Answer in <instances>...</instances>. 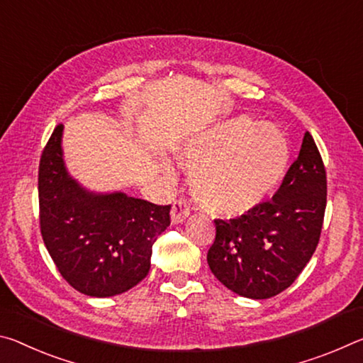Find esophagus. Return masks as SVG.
Returning a JSON list of instances; mask_svg holds the SVG:
<instances>
[{"mask_svg": "<svg viewBox=\"0 0 363 363\" xmlns=\"http://www.w3.org/2000/svg\"><path fill=\"white\" fill-rule=\"evenodd\" d=\"M172 223H182L189 216V204L186 198H178L174 204H172Z\"/></svg>", "mask_w": 363, "mask_h": 363, "instance_id": "obj_1", "label": "esophagus"}]
</instances>
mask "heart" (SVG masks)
I'll list each match as a JSON object with an SVG mask.
<instances>
[{"label":"heart","mask_w":363,"mask_h":363,"mask_svg":"<svg viewBox=\"0 0 363 363\" xmlns=\"http://www.w3.org/2000/svg\"><path fill=\"white\" fill-rule=\"evenodd\" d=\"M180 159L191 167V189L212 213L236 217L269 198L289 162L284 135L267 122L240 118L189 140Z\"/></svg>","instance_id":"b5f03b06"}]
</instances>
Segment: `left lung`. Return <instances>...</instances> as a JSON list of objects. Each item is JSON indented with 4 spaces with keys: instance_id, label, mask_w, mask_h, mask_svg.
<instances>
[{
    "instance_id": "left-lung-1",
    "label": "left lung",
    "mask_w": 363,
    "mask_h": 363,
    "mask_svg": "<svg viewBox=\"0 0 363 363\" xmlns=\"http://www.w3.org/2000/svg\"><path fill=\"white\" fill-rule=\"evenodd\" d=\"M326 207V172L306 132L273 198L230 220L216 218L207 264L218 281L251 299H269L294 283L315 252Z\"/></svg>"
}]
</instances>
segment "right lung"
<instances>
[{
    "label": "right lung",
    "instance_id": "right-lung-1",
    "mask_svg": "<svg viewBox=\"0 0 363 363\" xmlns=\"http://www.w3.org/2000/svg\"><path fill=\"white\" fill-rule=\"evenodd\" d=\"M62 128L59 123L50 136L38 167L45 246L64 280L82 294L125 293L150 272L152 245L170 225V206L82 188L65 170Z\"/></svg>",
    "mask_w": 363,
    "mask_h": 363
}]
</instances>
